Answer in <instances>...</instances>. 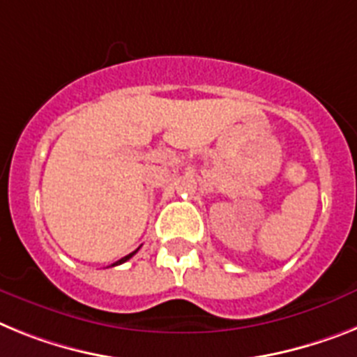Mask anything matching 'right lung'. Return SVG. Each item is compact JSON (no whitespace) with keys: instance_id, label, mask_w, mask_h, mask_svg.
<instances>
[{"instance_id":"right-lung-1","label":"right lung","mask_w":357,"mask_h":357,"mask_svg":"<svg viewBox=\"0 0 357 357\" xmlns=\"http://www.w3.org/2000/svg\"><path fill=\"white\" fill-rule=\"evenodd\" d=\"M136 252H137V250H134V252H130V254H128V256L121 257V259H119V261H116V263H114V265H121V263H125V261H127V259H130V257H132L134 254H136ZM114 265H112V266H114Z\"/></svg>"}]
</instances>
